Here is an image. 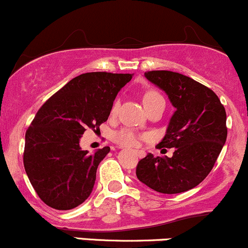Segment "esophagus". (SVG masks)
<instances>
[{"label":"esophagus","instance_id":"esophagus-1","mask_svg":"<svg viewBox=\"0 0 248 248\" xmlns=\"http://www.w3.org/2000/svg\"><path fill=\"white\" fill-rule=\"evenodd\" d=\"M137 153L139 155V157H143V156H145V153H143V152H137Z\"/></svg>","mask_w":248,"mask_h":248}]
</instances>
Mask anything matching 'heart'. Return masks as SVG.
I'll list each match as a JSON object with an SVG mask.
<instances>
[{"label":"heart","instance_id":"heart-1","mask_svg":"<svg viewBox=\"0 0 248 248\" xmlns=\"http://www.w3.org/2000/svg\"><path fill=\"white\" fill-rule=\"evenodd\" d=\"M159 101H165L164 96L156 91H148L146 92L145 95H143V105L145 107L148 109L151 106H153L154 103L159 102ZM119 106H120V100L116 99L115 101L113 102L111 105V109L110 113L116 114V111L119 109ZM139 139L140 137L134 132L133 129L130 128H121L116 132H114L113 134V140L114 142H116L120 146H124V147H137L139 145Z\"/></svg>","mask_w":248,"mask_h":248}]
</instances>
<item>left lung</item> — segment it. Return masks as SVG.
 <instances>
[{
	"label": "left lung",
	"instance_id": "8db88e82",
	"mask_svg": "<svg viewBox=\"0 0 248 248\" xmlns=\"http://www.w3.org/2000/svg\"><path fill=\"white\" fill-rule=\"evenodd\" d=\"M145 76L166 92L176 109L156 148L175 149L172 157L147 154L137 176L159 193L186 192L208 175L225 145V107L211 88L180 73L151 70Z\"/></svg>",
	"mask_w": 248,
	"mask_h": 248
}]
</instances>
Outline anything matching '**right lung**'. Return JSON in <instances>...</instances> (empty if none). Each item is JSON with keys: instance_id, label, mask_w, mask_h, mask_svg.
Wrapping results in <instances>:
<instances>
[{"instance_id": "right-lung-1", "label": "right lung", "mask_w": 248, "mask_h": 248, "mask_svg": "<svg viewBox=\"0 0 248 248\" xmlns=\"http://www.w3.org/2000/svg\"><path fill=\"white\" fill-rule=\"evenodd\" d=\"M130 74L84 73L70 80L41 106L26 132L23 165L31 186L49 207L67 211L91 195L97 166L109 153L82 151L80 138L87 128L107 121L120 89Z\"/></svg>"}]
</instances>
